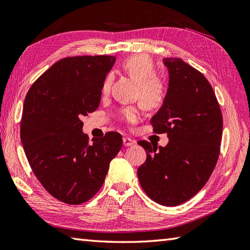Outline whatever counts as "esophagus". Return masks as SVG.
<instances>
[{"label":"esophagus","instance_id":"esophagus-1","mask_svg":"<svg viewBox=\"0 0 250 250\" xmlns=\"http://www.w3.org/2000/svg\"><path fill=\"white\" fill-rule=\"evenodd\" d=\"M122 142H124V145L125 146V147H126V146H132V145L135 144L134 140H131L130 138H126V136H125V138L122 139Z\"/></svg>","mask_w":250,"mask_h":250}]
</instances>
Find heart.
Segmentation results:
<instances>
[{"label":"heart","instance_id":"obj_1","mask_svg":"<svg viewBox=\"0 0 250 250\" xmlns=\"http://www.w3.org/2000/svg\"><path fill=\"white\" fill-rule=\"evenodd\" d=\"M122 69L139 84V100L145 108L157 109L164 104L167 96V89L163 81L156 78L153 62L146 55H133L122 62ZM111 75H107L102 83V93L109 92ZM124 120L135 122L140 118V111L136 107H126L120 111Z\"/></svg>","mask_w":250,"mask_h":250}]
</instances>
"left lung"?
I'll return each mask as SVG.
<instances>
[{
    "mask_svg": "<svg viewBox=\"0 0 250 250\" xmlns=\"http://www.w3.org/2000/svg\"><path fill=\"white\" fill-rule=\"evenodd\" d=\"M167 96L151 117L156 133H167L168 144L140 141L146 151L138 169L147 196L163 206H178L197 194L216 167L222 138V114L212 86L203 73L181 58H164Z\"/></svg>",
    "mask_w": 250,
    "mask_h": 250,
    "instance_id": "obj_1",
    "label": "left lung"
}]
</instances>
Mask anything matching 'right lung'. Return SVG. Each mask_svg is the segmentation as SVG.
<instances>
[{
    "label": "right lung",
    "mask_w": 250,
    "mask_h": 250,
    "mask_svg": "<svg viewBox=\"0 0 250 250\" xmlns=\"http://www.w3.org/2000/svg\"><path fill=\"white\" fill-rule=\"evenodd\" d=\"M115 56L62 58L33 83L23 103L21 139L29 165L52 196L80 205L99 192L122 136L108 132L89 143L82 116L100 105Z\"/></svg>",
    "instance_id": "right-lung-1"
}]
</instances>
